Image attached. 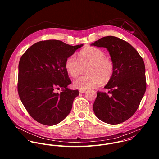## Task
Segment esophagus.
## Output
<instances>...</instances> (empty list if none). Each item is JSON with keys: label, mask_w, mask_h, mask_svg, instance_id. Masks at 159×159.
<instances>
[{"label": "esophagus", "mask_w": 159, "mask_h": 159, "mask_svg": "<svg viewBox=\"0 0 159 159\" xmlns=\"http://www.w3.org/2000/svg\"><path fill=\"white\" fill-rule=\"evenodd\" d=\"M86 92L85 90H80L79 91V92L80 93H84Z\"/></svg>", "instance_id": "obj_1"}]
</instances>
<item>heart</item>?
I'll use <instances>...</instances> for the list:
<instances>
[{
    "mask_svg": "<svg viewBox=\"0 0 159 159\" xmlns=\"http://www.w3.org/2000/svg\"><path fill=\"white\" fill-rule=\"evenodd\" d=\"M87 66L88 74L73 81V85L77 89L84 90L95 87L102 82L107 83L113 76L115 67L113 60L107 57L102 49L97 47L85 48L79 52L78 59L75 55H71L65 62L66 69L72 77L79 76L84 67Z\"/></svg>",
    "mask_w": 159,
    "mask_h": 159,
    "instance_id": "b5f03b06",
    "label": "heart"
}]
</instances>
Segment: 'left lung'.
<instances>
[{
	"instance_id": "left-lung-1",
	"label": "left lung",
	"mask_w": 159,
	"mask_h": 159,
	"mask_svg": "<svg viewBox=\"0 0 159 159\" xmlns=\"http://www.w3.org/2000/svg\"><path fill=\"white\" fill-rule=\"evenodd\" d=\"M92 45L106 48L115 67L112 79L105 86L110 91H97L93 110L104 122L122 123L136 112L146 92L143 59L130 44L114 36L101 38Z\"/></svg>"
}]
</instances>
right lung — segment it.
Here are the masks:
<instances>
[{"mask_svg":"<svg viewBox=\"0 0 159 159\" xmlns=\"http://www.w3.org/2000/svg\"><path fill=\"white\" fill-rule=\"evenodd\" d=\"M83 45L43 40L31 46L22 55L18 66V92L27 111L38 122L53 125L70 113L79 92L67 88L71 81L65 62ZM61 88L60 94L55 92Z\"/></svg>","mask_w":159,"mask_h":159,"instance_id":"obj_1","label":"right lung"}]
</instances>
